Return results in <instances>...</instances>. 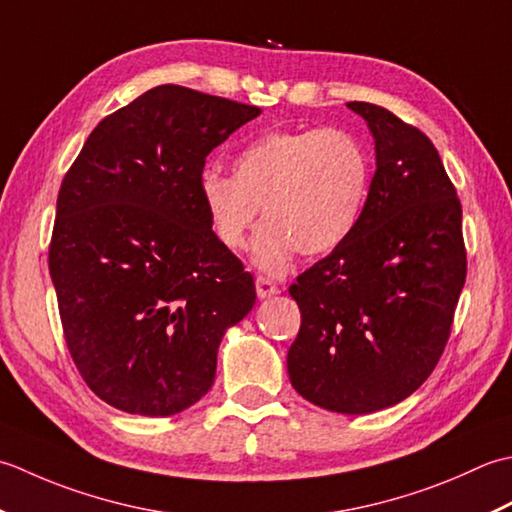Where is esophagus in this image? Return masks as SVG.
<instances>
[{"mask_svg": "<svg viewBox=\"0 0 512 512\" xmlns=\"http://www.w3.org/2000/svg\"><path fill=\"white\" fill-rule=\"evenodd\" d=\"M278 291H280V289H278V285L274 283V280H269V278H265V276H258V278H256V294H258L260 300L276 296Z\"/></svg>", "mask_w": 512, "mask_h": 512, "instance_id": "obj_1", "label": "esophagus"}]
</instances>
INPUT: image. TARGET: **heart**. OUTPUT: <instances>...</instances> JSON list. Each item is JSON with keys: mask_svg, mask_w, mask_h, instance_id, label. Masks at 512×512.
<instances>
[{"mask_svg": "<svg viewBox=\"0 0 512 512\" xmlns=\"http://www.w3.org/2000/svg\"><path fill=\"white\" fill-rule=\"evenodd\" d=\"M234 176L207 168L198 198L212 234L241 249L260 205L267 221L252 243L256 267L280 274L291 254H327L358 225L369 192L367 148L347 130H276L260 134L232 161Z\"/></svg>", "mask_w": 512, "mask_h": 512, "instance_id": "b5f03b06", "label": "heart"}]
</instances>
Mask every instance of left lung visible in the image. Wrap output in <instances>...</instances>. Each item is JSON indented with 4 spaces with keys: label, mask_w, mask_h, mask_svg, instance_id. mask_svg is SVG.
Returning a JSON list of instances; mask_svg holds the SVG:
<instances>
[{
    "label": "left lung",
    "mask_w": 512,
    "mask_h": 512,
    "mask_svg": "<svg viewBox=\"0 0 512 512\" xmlns=\"http://www.w3.org/2000/svg\"><path fill=\"white\" fill-rule=\"evenodd\" d=\"M375 143L358 225L289 294L300 331L291 387L320 409L364 415L422 387L466 280L462 205L435 145L387 108L351 101Z\"/></svg>",
    "instance_id": "8db88e82"
}]
</instances>
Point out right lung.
Here are the masks:
<instances>
[{
	"instance_id": "right-lung-1",
	"label": "right lung",
	"mask_w": 512,
	"mask_h": 512,
	"mask_svg": "<svg viewBox=\"0 0 512 512\" xmlns=\"http://www.w3.org/2000/svg\"><path fill=\"white\" fill-rule=\"evenodd\" d=\"M260 108L156 86L103 119L57 196L48 267L81 378L125 413L165 417L212 389L254 278L216 241L198 176Z\"/></svg>"
}]
</instances>
